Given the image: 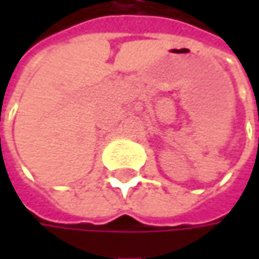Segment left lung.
<instances>
[{"instance_id": "1", "label": "left lung", "mask_w": 259, "mask_h": 259, "mask_svg": "<svg viewBox=\"0 0 259 259\" xmlns=\"http://www.w3.org/2000/svg\"><path fill=\"white\" fill-rule=\"evenodd\" d=\"M258 147H259V139H258Z\"/></svg>"}]
</instances>
